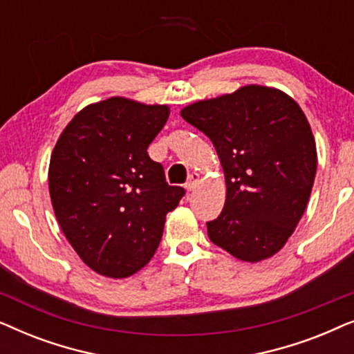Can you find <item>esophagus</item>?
Segmentation results:
<instances>
[{"label":"esophagus","instance_id":"1","mask_svg":"<svg viewBox=\"0 0 354 354\" xmlns=\"http://www.w3.org/2000/svg\"><path fill=\"white\" fill-rule=\"evenodd\" d=\"M200 182V176H198L196 172H192L190 176H188V180H187V183H185V188L188 192H192L193 188L196 187V183Z\"/></svg>","mask_w":354,"mask_h":354}]
</instances>
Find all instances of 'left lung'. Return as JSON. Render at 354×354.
Wrapping results in <instances>:
<instances>
[{
  "label": "left lung",
  "instance_id": "8db88e82",
  "mask_svg": "<svg viewBox=\"0 0 354 354\" xmlns=\"http://www.w3.org/2000/svg\"><path fill=\"white\" fill-rule=\"evenodd\" d=\"M214 145L225 174L224 209L206 222L212 243L248 263L283 248L298 225L317 169L306 115L283 91L246 85L182 109Z\"/></svg>",
  "mask_w": 354,
  "mask_h": 354
}]
</instances>
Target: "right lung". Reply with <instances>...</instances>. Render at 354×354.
Here are the masks:
<instances>
[{"mask_svg":"<svg viewBox=\"0 0 354 354\" xmlns=\"http://www.w3.org/2000/svg\"><path fill=\"white\" fill-rule=\"evenodd\" d=\"M167 118V106L114 96L75 114L53 149L56 219L80 259L106 277H129L149 263L166 214L185 195L147 153Z\"/></svg>","mask_w":354,"mask_h":354,"instance_id":"add662e5","label":"right lung"}]
</instances>
